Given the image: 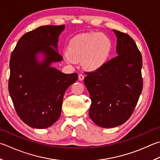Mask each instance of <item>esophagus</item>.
Masks as SVG:
<instances>
[{"label":"esophagus","instance_id":"esophagus-1","mask_svg":"<svg viewBox=\"0 0 160 160\" xmlns=\"http://www.w3.org/2000/svg\"><path fill=\"white\" fill-rule=\"evenodd\" d=\"M84 76L83 74L80 73L79 75H78V79H79V80L82 81V80H84Z\"/></svg>","mask_w":160,"mask_h":160}]
</instances>
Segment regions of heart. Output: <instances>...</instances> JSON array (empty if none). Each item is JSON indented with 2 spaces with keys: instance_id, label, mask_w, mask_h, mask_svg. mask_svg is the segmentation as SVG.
<instances>
[{
  "instance_id": "obj_1",
  "label": "heart",
  "mask_w": 160,
  "mask_h": 160,
  "mask_svg": "<svg viewBox=\"0 0 160 160\" xmlns=\"http://www.w3.org/2000/svg\"><path fill=\"white\" fill-rule=\"evenodd\" d=\"M112 48L109 37L101 32L80 34L71 40L64 58L68 64L82 59L83 67L96 70L105 63Z\"/></svg>"
}]
</instances>
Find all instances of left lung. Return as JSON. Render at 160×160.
Returning <instances> with one entry per match:
<instances>
[{
	"instance_id": "left-lung-1",
	"label": "left lung",
	"mask_w": 160,
	"mask_h": 160,
	"mask_svg": "<svg viewBox=\"0 0 160 160\" xmlns=\"http://www.w3.org/2000/svg\"><path fill=\"white\" fill-rule=\"evenodd\" d=\"M113 32L118 55L95 71L87 72L84 80L92 100L89 117L107 128L129 119L143 88L142 57L135 42L126 33Z\"/></svg>"
}]
</instances>
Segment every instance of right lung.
Wrapping results in <instances>:
<instances>
[{
  "label": "right lung",
  "instance_id": "obj_1",
  "mask_svg": "<svg viewBox=\"0 0 160 160\" xmlns=\"http://www.w3.org/2000/svg\"><path fill=\"white\" fill-rule=\"evenodd\" d=\"M64 28L45 26L28 32L11 54L9 95L18 117L33 128H48L58 120L66 90L78 80V73H64L51 67L63 59L58 43Z\"/></svg>",
  "mask_w": 160,
  "mask_h": 160
}]
</instances>
